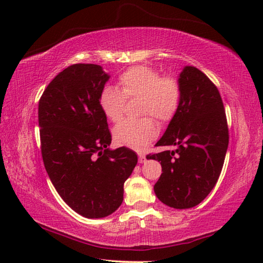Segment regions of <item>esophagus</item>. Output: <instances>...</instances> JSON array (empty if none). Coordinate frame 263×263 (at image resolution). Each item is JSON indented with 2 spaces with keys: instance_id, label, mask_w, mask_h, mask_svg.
I'll list each match as a JSON object with an SVG mask.
<instances>
[{
  "instance_id": "esophagus-1",
  "label": "esophagus",
  "mask_w": 263,
  "mask_h": 263,
  "mask_svg": "<svg viewBox=\"0 0 263 263\" xmlns=\"http://www.w3.org/2000/svg\"><path fill=\"white\" fill-rule=\"evenodd\" d=\"M138 161L139 163H144L146 161V157L144 154H139V158H138Z\"/></svg>"
}]
</instances>
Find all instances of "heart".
<instances>
[{"instance_id":"obj_1","label":"heart","mask_w":263,"mask_h":263,"mask_svg":"<svg viewBox=\"0 0 263 263\" xmlns=\"http://www.w3.org/2000/svg\"><path fill=\"white\" fill-rule=\"evenodd\" d=\"M117 87L106 86L100 95L101 110L111 122H119L124 115L125 99L141 97V115L153 116L160 123H167L176 115L182 101V87L175 77H162L158 69L135 66L118 79ZM114 139L118 145L140 149L158 135V126L151 117L138 121L126 119L116 125Z\"/></svg>"}]
</instances>
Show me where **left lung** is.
<instances>
[{"instance_id": "8db88e82", "label": "left lung", "mask_w": 263, "mask_h": 263, "mask_svg": "<svg viewBox=\"0 0 263 263\" xmlns=\"http://www.w3.org/2000/svg\"><path fill=\"white\" fill-rule=\"evenodd\" d=\"M179 81L181 105L155 145L176 149L146 158L158 160L162 167L154 184L157 197L171 208L189 209L217 183L229 146V127L219 91L205 74L185 66Z\"/></svg>"}]
</instances>
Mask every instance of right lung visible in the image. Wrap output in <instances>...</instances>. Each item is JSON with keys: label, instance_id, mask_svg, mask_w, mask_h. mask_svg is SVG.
<instances>
[{"label": "right lung", "instance_id": "add662e5", "mask_svg": "<svg viewBox=\"0 0 263 263\" xmlns=\"http://www.w3.org/2000/svg\"><path fill=\"white\" fill-rule=\"evenodd\" d=\"M109 78L100 65H72L52 80L38 105L44 166L60 197L86 218H103L121 206L124 182L138 162L130 148H109L100 106Z\"/></svg>", "mask_w": 263, "mask_h": 263}]
</instances>
